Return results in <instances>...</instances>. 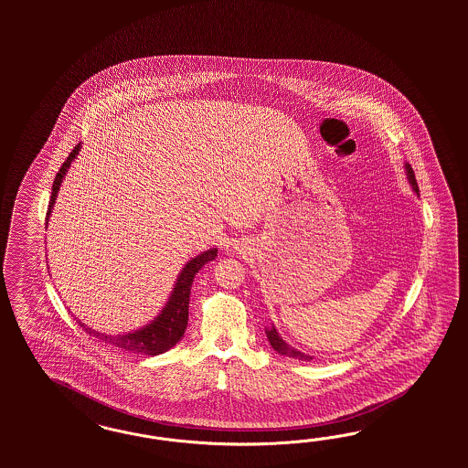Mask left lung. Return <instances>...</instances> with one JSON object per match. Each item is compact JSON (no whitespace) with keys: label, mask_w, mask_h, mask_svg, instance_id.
Returning a JSON list of instances; mask_svg holds the SVG:
<instances>
[{"label":"left lung","mask_w":468,"mask_h":468,"mask_svg":"<svg viewBox=\"0 0 468 468\" xmlns=\"http://www.w3.org/2000/svg\"><path fill=\"white\" fill-rule=\"evenodd\" d=\"M405 171H407V178H409V184L411 185L413 192L419 194V185L415 180V173L411 170L410 165H405ZM266 335H268V340H270L271 346L278 352L280 355H286V356H292V358H298V360H303V362H309L312 360L311 355L302 354L295 350L293 346H290L286 341L280 336V333L276 331V327L271 326L266 329Z\"/></svg>","instance_id":"1"}]
</instances>
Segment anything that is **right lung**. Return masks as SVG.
<instances>
[{
    "instance_id": "right-lung-1",
    "label": "right lung",
    "mask_w": 468,
    "mask_h": 468,
    "mask_svg": "<svg viewBox=\"0 0 468 468\" xmlns=\"http://www.w3.org/2000/svg\"><path fill=\"white\" fill-rule=\"evenodd\" d=\"M80 151V144L77 147H73L70 156L67 157V161L61 165V168L55 176L53 188H51V198H49V206H48V213H46V225L48 219L53 211L55 200H57L58 190L61 186V182L67 175V171L70 168L71 161L77 157ZM218 255V249H209L202 254L196 255L194 259H190L185 264L184 270L178 274V280L175 283V288L171 292L170 298L166 302V305L163 307V311L159 312L154 321H151L149 324L132 331L127 335H104L98 333L90 327L85 326L84 323H79L84 327L85 333H89L90 336L102 340L108 345H113L116 348H122L125 352L135 355H159L168 352L173 348L178 341L182 340L186 323H188V300H190V288L194 283V276L197 274L198 270L207 264L209 261H213Z\"/></svg>"
}]
</instances>
